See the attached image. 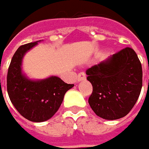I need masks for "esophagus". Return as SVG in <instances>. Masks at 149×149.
Masks as SVG:
<instances>
[{"label":"esophagus","mask_w":149,"mask_h":149,"mask_svg":"<svg viewBox=\"0 0 149 149\" xmlns=\"http://www.w3.org/2000/svg\"><path fill=\"white\" fill-rule=\"evenodd\" d=\"M86 79V76H85V74L84 72H81V73H79L77 77V81L78 82H80L82 80H84Z\"/></svg>","instance_id":"34e87169"}]
</instances>
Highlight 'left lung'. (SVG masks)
Wrapping results in <instances>:
<instances>
[{
  "label": "left lung",
  "mask_w": 149,
  "mask_h": 149,
  "mask_svg": "<svg viewBox=\"0 0 149 149\" xmlns=\"http://www.w3.org/2000/svg\"><path fill=\"white\" fill-rule=\"evenodd\" d=\"M93 86L89 104L95 114L107 120L126 116L136 104L143 85L142 65L127 47L86 70Z\"/></svg>",
  "instance_id": "8db88e82"
}]
</instances>
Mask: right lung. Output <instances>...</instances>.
<instances>
[{"label": "right lung", "instance_id": "1", "mask_svg": "<svg viewBox=\"0 0 149 149\" xmlns=\"http://www.w3.org/2000/svg\"><path fill=\"white\" fill-rule=\"evenodd\" d=\"M38 40L20 46L12 57L7 73V92L16 110L32 122H44L54 116L65 93L74 84L65 83L57 76L31 79L22 70L25 54L37 45Z\"/></svg>", "mask_w": 149, "mask_h": 149}]
</instances>
